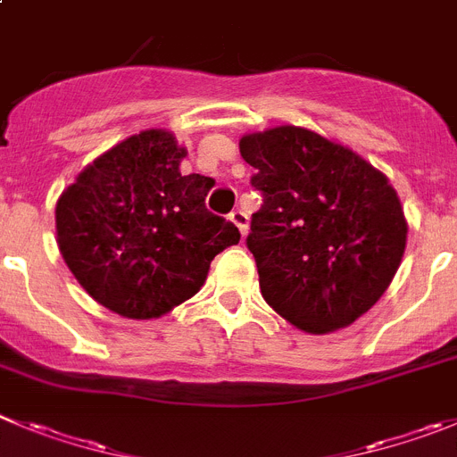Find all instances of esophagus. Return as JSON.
<instances>
[{"label":"esophagus","mask_w":457,"mask_h":457,"mask_svg":"<svg viewBox=\"0 0 457 457\" xmlns=\"http://www.w3.org/2000/svg\"><path fill=\"white\" fill-rule=\"evenodd\" d=\"M228 217H231V221L237 226V228H240L242 237H245L246 236V228H249V215H246L245 211H233Z\"/></svg>","instance_id":"1"}]
</instances>
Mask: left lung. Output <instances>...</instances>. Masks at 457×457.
Wrapping results in <instances>:
<instances>
[{
  "label": "left lung",
  "mask_w": 457,
  "mask_h": 457,
  "mask_svg": "<svg viewBox=\"0 0 457 457\" xmlns=\"http://www.w3.org/2000/svg\"><path fill=\"white\" fill-rule=\"evenodd\" d=\"M261 211L246 246L283 320L324 335L353 324L401 265L408 221L390 179L349 146L303 127L240 137Z\"/></svg>",
  "instance_id": "obj_1"
}]
</instances>
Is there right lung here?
I'll return each instance as SVG.
<instances>
[{
	"label": "right lung",
	"instance_id": "1",
	"mask_svg": "<svg viewBox=\"0 0 457 457\" xmlns=\"http://www.w3.org/2000/svg\"><path fill=\"white\" fill-rule=\"evenodd\" d=\"M187 149L165 129L117 142L67 186L56 242L79 286L127 320H156L195 296L212 258L240 242L206 208L211 177L181 174Z\"/></svg>",
	"mask_w": 457,
	"mask_h": 457
}]
</instances>
